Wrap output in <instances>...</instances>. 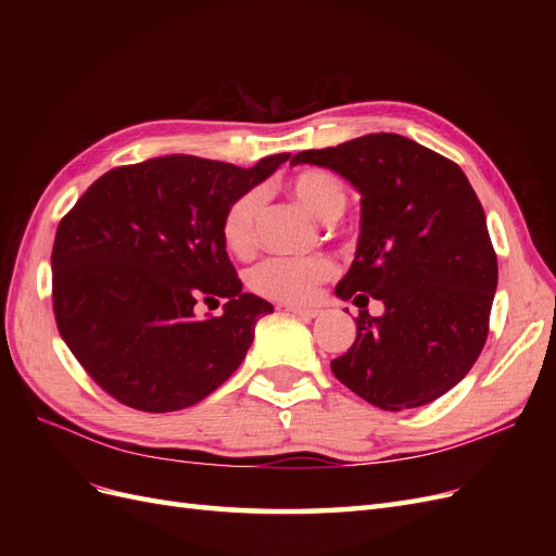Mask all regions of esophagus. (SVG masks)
<instances>
[{"label": "esophagus", "mask_w": 556, "mask_h": 556, "mask_svg": "<svg viewBox=\"0 0 556 556\" xmlns=\"http://www.w3.org/2000/svg\"><path fill=\"white\" fill-rule=\"evenodd\" d=\"M285 311L292 313V315L304 317V319H311V317H317V315H319V311L313 308V306H292V304H288V306H285Z\"/></svg>", "instance_id": "obj_1"}]
</instances>
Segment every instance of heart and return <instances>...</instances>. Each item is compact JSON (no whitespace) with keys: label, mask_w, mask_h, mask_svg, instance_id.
Here are the masks:
<instances>
[{"label":"heart","mask_w":556,"mask_h":556,"mask_svg":"<svg viewBox=\"0 0 556 556\" xmlns=\"http://www.w3.org/2000/svg\"><path fill=\"white\" fill-rule=\"evenodd\" d=\"M288 190L301 206L325 223L341 217L348 204L345 182L327 169H304L288 180ZM264 206V192L252 188L237 197L223 215V241L233 255H248L257 241V220ZM329 257H271L252 268L248 282L257 294L282 304H308L319 282L333 276Z\"/></svg>","instance_id":"b5f03b06"}]
</instances>
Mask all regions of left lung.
<instances>
[{
  "label": "left lung",
  "mask_w": 556,
  "mask_h": 556,
  "mask_svg": "<svg viewBox=\"0 0 556 556\" xmlns=\"http://www.w3.org/2000/svg\"><path fill=\"white\" fill-rule=\"evenodd\" d=\"M290 164L325 166L362 194V229L343 301L380 299L359 311L357 339L331 371L382 410L419 408L443 396L476 364L490 333L498 282L486 217L452 160L401 134H366L304 150ZM364 308V306H359Z\"/></svg>",
  "instance_id": "8db88e82"
}]
</instances>
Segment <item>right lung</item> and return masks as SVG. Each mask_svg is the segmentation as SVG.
<instances>
[{"label":"right lung","instance_id":"1","mask_svg":"<svg viewBox=\"0 0 556 556\" xmlns=\"http://www.w3.org/2000/svg\"><path fill=\"white\" fill-rule=\"evenodd\" d=\"M290 153L252 169L166 155L111 169L62 217L53 255L60 336L90 378L143 413L190 408L245 359L268 301L243 292L223 241L233 199ZM199 298L220 318L199 320Z\"/></svg>","mask_w":556,"mask_h":556}]
</instances>
